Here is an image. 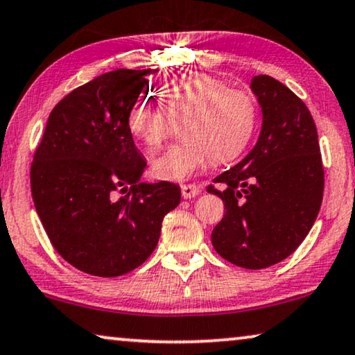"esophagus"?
<instances>
[{
  "label": "esophagus",
  "mask_w": 355,
  "mask_h": 355,
  "mask_svg": "<svg viewBox=\"0 0 355 355\" xmlns=\"http://www.w3.org/2000/svg\"><path fill=\"white\" fill-rule=\"evenodd\" d=\"M201 193V189L196 184H182V196L184 199H191V198H196L198 194Z\"/></svg>",
  "instance_id": "esophagus-1"
}]
</instances>
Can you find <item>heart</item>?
Instances as JSON below:
<instances>
[{
	"instance_id": "1",
	"label": "heart",
	"mask_w": 355,
	"mask_h": 355,
	"mask_svg": "<svg viewBox=\"0 0 355 355\" xmlns=\"http://www.w3.org/2000/svg\"><path fill=\"white\" fill-rule=\"evenodd\" d=\"M162 106L139 99L130 107L127 127L146 149L161 146L171 132V117L183 119V141L154 159L159 180L180 182L193 177L211 159L222 164L238 157L256 127V104L248 93L232 89L206 73H191L166 83Z\"/></svg>"
}]
</instances>
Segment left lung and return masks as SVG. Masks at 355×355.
I'll return each instance as SVG.
<instances>
[{"mask_svg": "<svg viewBox=\"0 0 355 355\" xmlns=\"http://www.w3.org/2000/svg\"><path fill=\"white\" fill-rule=\"evenodd\" d=\"M251 89L262 128L251 153L214 178L227 212L212 230L214 249L243 268H267L296 251L315 222L323 198V166L315 122L302 99L273 77Z\"/></svg>", "mask_w": 355, "mask_h": 355, "instance_id": "8db88e82", "label": "left lung"}]
</instances>
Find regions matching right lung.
<instances>
[{
  "mask_svg": "<svg viewBox=\"0 0 355 355\" xmlns=\"http://www.w3.org/2000/svg\"><path fill=\"white\" fill-rule=\"evenodd\" d=\"M153 69H116L82 85L49 114L30 168L35 209L62 259L88 275L121 277L151 256L182 199L146 168L127 127Z\"/></svg>",
  "mask_w": 355,
  "mask_h": 355,
  "instance_id": "1",
  "label": "right lung"
}]
</instances>
